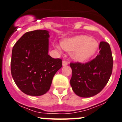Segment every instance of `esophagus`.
<instances>
[{"instance_id": "esophagus-1", "label": "esophagus", "mask_w": 122, "mask_h": 122, "mask_svg": "<svg viewBox=\"0 0 122 122\" xmlns=\"http://www.w3.org/2000/svg\"><path fill=\"white\" fill-rule=\"evenodd\" d=\"M68 62L66 61H62V66H66L67 65H68Z\"/></svg>"}]
</instances>
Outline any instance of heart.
<instances>
[{
	"instance_id": "heart-1",
	"label": "heart",
	"mask_w": 122,
	"mask_h": 122,
	"mask_svg": "<svg viewBox=\"0 0 122 122\" xmlns=\"http://www.w3.org/2000/svg\"><path fill=\"white\" fill-rule=\"evenodd\" d=\"M62 48L68 52H72L71 58L75 61L83 62L92 58L99 48V43L87 35H80L64 40L61 43ZM55 47L60 51V46Z\"/></svg>"
}]
</instances>
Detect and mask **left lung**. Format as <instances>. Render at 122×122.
Instances as JSON below:
<instances>
[{"mask_svg":"<svg viewBox=\"0 0 122 122\" xmlns=\"http://www.w3.org/2000/svg\"><path fill=\"white\" fill-rule=\"evenodd\" d=\"M99 53L90 62L70 63L72 76L70 85L79 97L96 95L107 85L112 73L113 59L110 44L101 41Z\"/></svg>","mask_w":122,"mask_h":122,"instance_id":"left-lung-1","label":"left lung"}]
</instances>
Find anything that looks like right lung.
Masks as SVG:
<instances>
[{
    "instance_id": "obj_1",
    "label": "right lung",
    "mask_w": 122,
    "mask_h": 122,
    "mask_svg": "<svg viewBox=\"0 0 122 122\" xmlns=\"http://www.w3.org/2000/svg\"><path fill=\"white\" fill-rule=\"evenodd\" d=\"M49 32H28L16 42L12 51L11 71L20 90L38 96L50 89L54 75L62 67V60L49 55Z\"/></svg>"
}]
</instances>
